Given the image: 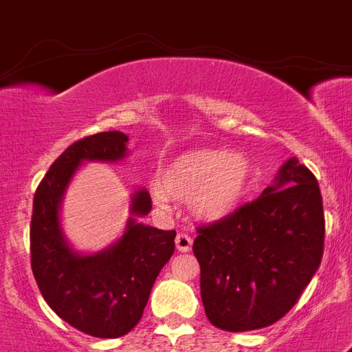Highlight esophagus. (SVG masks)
I'll list each match as a JSON object with an SVG mask.
<instances>
[{
    "mask_svg": "<svg viewBox=\"0 0 352 352\" xmlns=\"http://www.w3.org/2000/svg\"><path fill=\"white\" fill-rule=\"evenodd\" d=\"M192 243L193 239L188 234H177L175 237V245L179 252H190L192 250Z\"/></svg>",
    "mask_w": 352,
    "mask_h": 352,
    "instance_id": "esophagus-1",
    "label": "esophagus"
}]
</instances>
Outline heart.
I'll use <instances>...</instances> for the list:
<instances>
[{"label": "heart", "instance_id": "b5f03b06", "mask_svg": "<svg viewBox=\"0 0 352 352\" xmlns=\"http://www.w3.org/2000/svg\"><path fill=\"white\" fill-rule=\"evenodd\" d=\"M252 184V164L239 151L192 149L171 160L151 186L157 208L166 210L170 197L190 199L192 214L201 221L228 219L243 206Z\"/></svg>", "mask_w": 352, "mask_h": 352}]
</instances>
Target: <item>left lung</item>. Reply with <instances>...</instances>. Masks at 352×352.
<instances>
[{
	"label": "left lung",
	"instance_id": "1",
	"mask_svg": "<svg viewBox=\"0 0 352 352\" xmlns=\"http://www.w3.org/2000/svg\"><path fill=\"white\" fill-rule=\"evenodd\" d=\"M197 232L193 254L210 323L230 333L268 327L296 305L322 263L316 177L292 157L256 201Z\"/></svg>",
	"mask_w": 352,
	"mask_h": 352
}]
</instances>
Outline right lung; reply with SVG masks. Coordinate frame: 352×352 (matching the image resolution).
I'll return each instance as SVG.
<instances>
[{"mask_svg":"<svg viewBox=\"0 0 352 352\" xmlns=\"http://www.w3.org/2000/svg\"><path fill=\"white\" fill-rule=\"evenodd\" d=\"M127 135L104 131L71 144L34 193L30 221V267L43 300L63 322L95 338H118L142 318L155 279L175 250V230L138 223L151 212L146 188L131 195L126 230L111 246L80 254L60 221L63 195L84 162H118L127 157Z\"/></svg>","mask_w":352,"mask_h":352,"instance_id":"1","label":"right lung"}]
</instances>
